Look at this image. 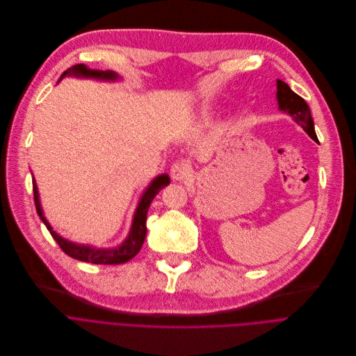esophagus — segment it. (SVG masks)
<instances>
[{"label": "esophagus", "mask_w": 356, "mask_h": 356, "mask_svg": "<svg viewBox=\"0 0 356 356\" xmlns=\"http://www.w3.org/2000/svg\"><path fill=\"white\" fill-rule=\"evenodd\" d=\"M189 172H191V167L185 161L174 163L172 167H171V177L175 181H181V179L188 178Z\"/></svg>", "instance_id": "obj_1"}]
</instances>
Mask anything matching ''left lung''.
Masks as SVG:
<instances>
[{
	"instance_id": "1",
	"label": "left lung",
	"mask_w": 356,
	"mask_h": 356,
	"mask_svg": "<svg viewBox=\"0 0 356 356\" xmlns=\"http://www.w3.org/2000/svg\"><path fill=\"white\" fill-rule=\"evenodd\" d=\"M276 98L279 104V109L289 113L298 124L303 127V130L314 140L318 141L316 130H314V122L312 118V112L306 101L299 97L296 92L291 90V87L283 83L282 80H276Z\"/></svg>"
}]
</instances>
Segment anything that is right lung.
<instances>
[{"label":"right lung","instance_id":"obj_1","mask_svg":"<svg viewBox=\"0 0 356 356\" xmlns=\"http://www.w3.org/2000/svg\"><path fill=\"white\" fill-rule=\"evenodd\" d=\"M65 76H76V77H86V79H98V80H118V74L113 73V71H99V70H91L84 64H76L71 68L65 70L64 73L60 76V80H63ZM58 80V81H60ZM170 184V177L167 174L159 175L153 179V182L147 186V189L145 191L143 196H141L138 206L136 209V213L133 216V222H131V229L129 236L126 237V240L115 248H95L91 245H83V244H77L73 241H68L63 237H60L49 225V222L46 220L43 210L40 206V200H39V192H38V186L35 182V178L32 179V185H33V197H35V206H36V211L40 218V220L44 223V226L47 227V230L50 232L51 237L56 240V243L60 245V248L71 258H76L79 261L83 262H91V264H99V265H118V264H124L127 261H130L141 248L146 238V233H147V226H146V219H147V211L149 207L153 202V199L156 197V195L160 192V189H163L164 186H167Z\"/></svg>","mask_w":356,"mask_h":356}]
</instances>
